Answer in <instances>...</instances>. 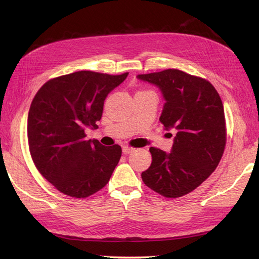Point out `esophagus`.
<instances>
[{"instance_id": "esophagus-1", "label": "esophagus", "mask_w": 259, "mask_h": 259, "mask_svg": "<svg viewBox=\"0 0 259 259\" xmlns=\"http://www.w3.org/2000/svg\"><path fill=\"white\" fill-rule=\"evenodd\" d=\"M134 150H135V149L133 148V147H130V146H124V147L122 148V151H123L124 154H130V153H132Z\"/></svg>"}]
</instances>
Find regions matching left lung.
Returning a JSON list of instances; mask_svg holds the SVG:
<instances>
[{"label":"left lung","instance_id":"obj_1","mask_svg":"<svg viewBox=\"0 0 259 259\" xmlns=\"http://www.w3.org/2000/svg\"><path fill=\"white\" fill-rule=\"evenodd\" d=\"M160 89L165 104L160 122L177 131L170 153L151 147V165L143 182L166 198H179L198 188L217 167L226 146L223 101L205 79L177 69L138 74Z\"/></svg>","mask_w":259,"mask_h":259}]
</instances>
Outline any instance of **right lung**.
<instances>
[{
  "mask_svg": "<svg viewBox=\"0 0 259 259\" xmlns=\"http://www.w3.org/2000/svg\"><path fill=\"white\" fill-rule=\"evenodd\" d=\"M128 75L77 71L55 77L37 91L28 114L31 158L41 175L72 198H88L108 184L120 161L119 145L86 140L97 128L105 99Z\"/></svg>",
  "mask_w": 259,
  "mask_h": 259,
  "instance_id": "obj_1",
  "label": "right lung"
}]
</instances>
